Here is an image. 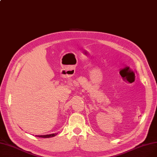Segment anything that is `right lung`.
Returning <instances> with one entry per match:
<instances>
[{"label":"right lung","mask_w":157,"mask_h":157,"mask_svg":"<svg viewBox=\"0 0 157 157\" xmlns=\"http://www.w3.org/2000/svg\"><path fill=\"white\" fill-rule=\"evenodd\" d=\"M57 134H48V135H41V136H36L39 137H44V138H49V137H52L56 135Z\"/></svg>","instance_id":"obj_1"}]
</instances>
